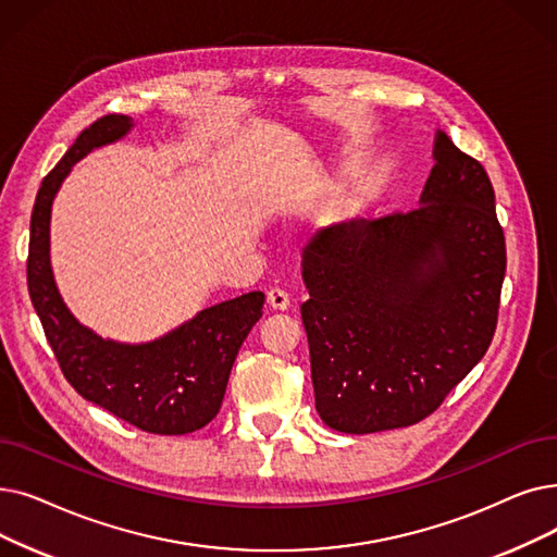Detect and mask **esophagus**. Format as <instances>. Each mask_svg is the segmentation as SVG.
Here are the masks:
<instances>
[{
    "label": "esophagus",
    "mask_w": 557,
    "mask_h": 557,
    "mask_svg": "<svg viewBox=\"0 0 557 557\" xmlns=\"http://www.w3.org/2000/svg\"><path fill=\"white\" fill-rule=\"evenodd\" d=\"M265 302H269L271 309H277V311H284L288 305H292L288 294L282 292V288H271V292L265 294Z\"/></svg>",
    "instance_id": "1"
}]
</instances>
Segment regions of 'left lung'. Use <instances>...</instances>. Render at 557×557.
<instances>
[{"label":"left lung","instance_id":"left-lung-1","mask_svg":"<svg viewBox=\"0 0 557 557\" xmlns=\"http://www.w3.org/2000/svg\"><path fill=\"white\" fill-rule=\"evenodd\" d=\"M419 207L325 227L302 255L317 412L346 434L419 423L487 352L505 277L492 182L437 129Z\"/></svg>","mask_w":557,"mask_h":557}]
</instances>
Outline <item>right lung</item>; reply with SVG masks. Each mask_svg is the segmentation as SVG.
I'll list each match as a JSON object with an SVG mask.
<instances>
[{"mask_svg": "<svg viewBox=\"0 0 557 557\" xmlns=\"http://www.w3.org/2000/svg\"><path fill=\"white\" fill-rule=\"evenodd\" d=\"M132 129L129 115L100 117L42 180L32 211L27 284L47 342L79 396L145 432L186 434L219 414L238 348L261 319L263 294L211 305L152 342L125 344L82 325L61 298L52 271V205L63 180L88 152Z\"/></svg>", "mask_w": 557, "mask_h": 557, "instance_id": "obj_1", "label": "right lung"}]
</instances>
